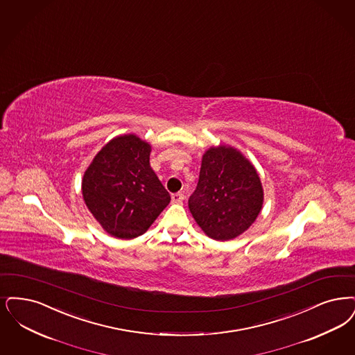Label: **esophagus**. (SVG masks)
Listing matches in <instances>:
<instances>
[{
  "instance_id": "obj_1",
  "label": "esophagus",
  "mask_w": 355,
  "mask_h": 355,
  "mask_svg": "<svg viewBox=\"0 0 355 355\" xmlns=\"http://www.w3.org/2000/svg\"><path fill=\"white\" fill-rule=\"evenodd\" d=\"M184 196L182 193H175V194H171V202L173 203H182L184 202Z\"/></svg>"
}]
</instances>
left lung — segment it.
Returning <instances> with one entry per match:
<instances>
[{
	"mask_svg": "<svg viewBox=\"0 0 355 355\" xmlns=\"http://www.w3.org/2000/svg\"><path fill=\"white\" fill-rule=\"evenodd\" d=\"M264 190L252 162L231 145L210 146L202 156L198 186L189 209L214 241L235 239L261 211Z\"/></svg>",
	"mask_w": 355,
	"mask_h": 355,
	"instance_id": "1",
	"label": "left lung"
}]
</instances>
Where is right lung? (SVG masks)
I'll list each match as a JSON object with an SVG mask.
<instances>
[{
  "label": "right lung",
  "mask_w": 355,
  "mask_h": 355,
  "mask_svg": "<svg viewBox=\"0 0 355 355\" xmlns=\"http://www.w3.org/2000/svg\"><path fill=\"white\" fill-rule=\"evenodd\" d=\"M150 144L137 135H120L107 142L85 169V206L114 238L140 236L171 202L150 168Z\"/></svg>",
  "instance_id": "add662e5"
}]
</instances>
